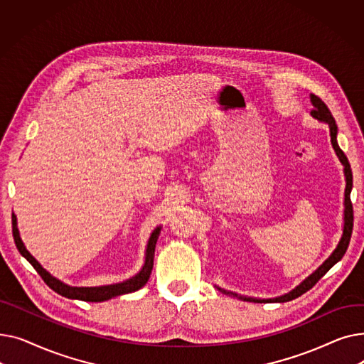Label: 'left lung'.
Listing matches in <instances>:
<instances>
[{"mask_svg": "<svg viewBox=\"0 0 364 364\" xmlns=\"http://www.w3.org/2000/svg\"><path fill=\"white\" fill-rule=\"evenodd\" d=\"M311 103H313V110H311V114L321 121V122H326L329 125V129H331V141H332V146L336 151V155L341 161V164L343 165V172H346V181H347V186H346V200H343V205H346V209H343V232H342V237L336 246V250L332 252V255L324 261L318 269L310 274L307 279H305L301 284H298L295 289H292L291 292L284 294L282 296H277V298H269V299H258V298H247V296H242V295H237L235 292H227L221 288H217L220 292L225 294V295H230L233 298H239V299H243V301H254V302H288V301H292L298 296H301L302 294H305L307 291H310L313 286L326 274L332 267L341 261V258L346 255L347 252V247L350 245V240H351V233H353V221H354V215H353V203H351V188H353V172H351V166H350V162L347 159V156L343 155V151L339 149L338 146V141H336V134H338V127H336V122L332 117L331 110L328 109V106L324 105L317 95L311 94Z\"/></svg>", "mask_w": 364, "mask_h": 364, "instance_id": "1", "label": "left lung"}]
</instances>
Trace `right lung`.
<instances>
[{"instance_id": "1", "label": "right lung", "mask_w": 364, "mask_h": 364, "mask_svg": "<svg viewBox=\"0 0 364 364\" xmlns=\"http://www.w3.org/2000/svg\"><path fill=\"white\" fill-rule=\"evenodd\" d=\"M11 224H13V237H14V243L17 246L18 252H21L32 264L33 269L38 272V274L43 277V280L50 286V288L62 296H66L70 299H81V301H87V302H102V301H107L114 296L131 294V292H136V291L141 289L150 277V273L153 269V257H155V247H156V242H158V237L161 233V227H156L155 230H153V233L150 235V239H149L147 247H146L144 265L134 277H131L125 282H121V283H114V284L94 286V288H84V286L82 288H76V286H69L60 280H57L55 277H53L47 270L43 269L41 264L29 254V251H26V247L21 239V235H18V230H17V220H16L14 214L11 215Z\"/></svg>"}]
</instances>
